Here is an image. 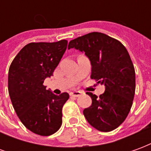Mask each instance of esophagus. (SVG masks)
Wrapping results in <instances>:
<instances>
[{"label":"esophagus","mask_w":151,"mask_h":151,"mask_svg":"<svg viewBox=\"0 0 151 151\" xmlns=\"http://www.w3.org/2000/svg\"><path fill=\"white\" fill-rule=\"evenodd\" d=\"M82 92L81 91H72L70 92V95L71 96H74V97H78L80 95H82Z\"/></svg>","instance_id":"obj_1"}]
</instances>
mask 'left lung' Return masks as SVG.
Returning a JSON list of instances; mask_svg holds the SVG:
<instances>
[{
  "label": "left lung",
  "instance_id": "left-lung-1",
  "mask_svg": "<svg viewBox=\"0 0 151 151\" xmlns=\"http://www.w3.org/2000/svg\"><path fill=\"white\" fill-rule=\"evenodd\" d=\"M68 48L84 52L91 60V75L104 84L99 96L91 92L92 104L83 114L89 124L102 132H110L126 119L135 94V70L129 54L119 40L100 32H91L71 40Z\"/></svg>",
  "mask_w": 151,
  "mask_h": 151
}]
</instances>
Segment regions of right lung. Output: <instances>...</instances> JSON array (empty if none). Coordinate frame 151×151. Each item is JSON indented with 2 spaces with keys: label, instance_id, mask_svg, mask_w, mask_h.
I'll return each instance as SVG.
<instances>
[{
  "label": "right lung",
  "instance_id": "right-lung-1",
  "mask_svg": "<svg viewBox=\"0 0 151 151\" xmlns=\"http://www.w3.org/2000/svg\"><path fill=\"white\" fill-rule=\"evenodd\" d=\"M68 41L30 43L13 60L9 69L8 89L19 120L32 133L49 136L62 124V108L67 92L56 95L43 85L53 76L67 48Z\"/></svg>",
  "mask_w": 151,
  "mask_h": 151
}]
</instances>
